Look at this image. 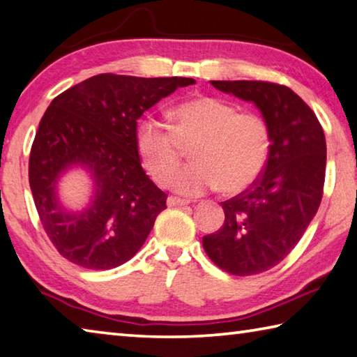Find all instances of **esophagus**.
<instances>
[{"mask_svg": "<svg viewBox=\"0 0 357 357\" xmlns=\"http://www.w3.org/2000/svg\"><path fill=\"white\" fill-rule=\"evenodd\" d=\"M190 202L185 201V199L175 197V196H169L167 197V205L169 207H182V205H188Z\"/></svg>", "mask_w": 357, "mask_h": 357, "instance_id": "esophagus-1", "label": "esophagus"}]
</instances>
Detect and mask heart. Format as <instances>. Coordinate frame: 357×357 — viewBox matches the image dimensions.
I'll use <instances>...</instances> for the list:
<instances>
[{
	"label": "heart",
	"mask_w": 357,
	"mask_h": 357,
	"mask_svg": "<svg viewBox=\"0 0 357 357\" xmlns=\"http://www.w3.org/2000/svg\"><path fill=\"white\" fill-rule=\"evenodd\" d=\"M172 125L149 117L136 131L137 152L158 183H166L190 149L191 165L171 179L185 196L220 188L235 195L260 177L270 158V125L257 112H238L221 98L201 97L175 106Z\"/></svg>",
	"instance_id": "obj_1"
}]
</instances>
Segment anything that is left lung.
Wrapping results in <instances>:
<instances>
[{
	"label": "left lung",
	"mask_w": 357,
	"mask_h": 357,
	"mask_svg": "<svg viewBox=\"0 0 357 357\" xmlns=\"http://www.w3.org/2000/svg\"><path fill=\"white\" fill-rule=\"evenodd\" d=\"M221 92L254 103L270 125L271 152L260 177L222 202V227L202 245L216 266L252 276L282 261L320 207L326 139L320 122L290 87L268 81H210Z\"/></svg>",
	"instance_id": "1"
}]
</instances>
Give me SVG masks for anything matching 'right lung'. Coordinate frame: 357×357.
Segmentation results:
<instances>
[{
	"mask_svg": "<svg viewBox=\"0 0 357 357\" xmlns=\"http://www.w3.org/2000/svg\"><path fill=\"white\" fill-rule=\"evenodd\" d=\"M195 83L102 73L53 98L31 147L29 186L42 226L62 257L87 270H111L139 251L167 196L141 166L137 119ZM75 165L94 180L91 202L81 212L62 208L55 188Z\"/></svg>",
	"mask_w": 357,
	"mask_h": 357,
	"instance_id": "obj_1",
	"label": "right lung"
}]
</instances>
